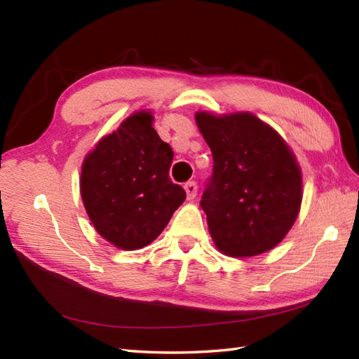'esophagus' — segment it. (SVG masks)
Segmentation results:
<instances>
[{"label":"esophagus","mask_w":359,"mask_h":359,"mask_svg":"<svg viewBox=\"0 0 359 359\" xmlns=\"http://www.w3.org/2000/svg\"><path fill=\"white\" fill-rule=\"evenodd\" d=\"M184 188H185V191H187L188 201H193L194 197H196V194H197V184H196V182H187Z\"/></svg>","instance_id":"obj_1"}]
</instances>
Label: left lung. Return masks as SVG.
<instances>
[{"label":"left lung","instance_id":"1","mask_svg":"<svg viewBox=\"0 0 359 359\" xmlns=\"http://www.w3.org/2000/svg\"><path fill=\"white\" fill-rule=\"evenodd\" d=\"M196 123L215 163L201 207L216 247L231 257L274 248L293 226L302 201L292 149L250 112H197Z\"/></svg>","mask_w":359,"mask_h":359}]
</instances>
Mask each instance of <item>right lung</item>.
<instances>
[{"instance_id":"right-lung-1","label":"right lung","mask_w":359,"mask_h":359,"mask_svg":"<svg viewBox=\"0 0 359 359\" xmlns=\"http://www.w3.org/2000/svg\"><path fill=\"white\" fill-rule=\"evenodd\" d=\"M174 152L140 111L86 156L80 193L98 234L121 250L149 245L187 199L170 179Z\"/></svg>"}]
</instances>
